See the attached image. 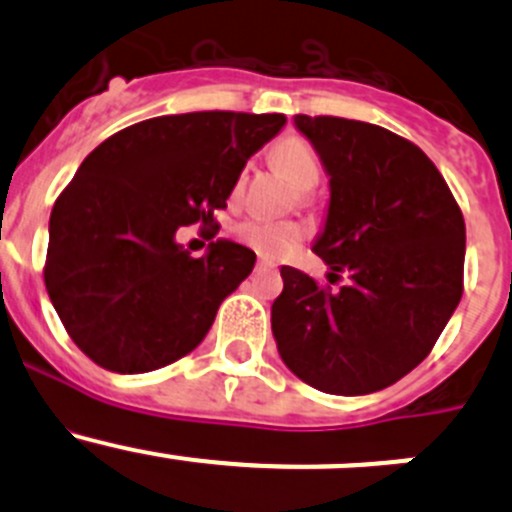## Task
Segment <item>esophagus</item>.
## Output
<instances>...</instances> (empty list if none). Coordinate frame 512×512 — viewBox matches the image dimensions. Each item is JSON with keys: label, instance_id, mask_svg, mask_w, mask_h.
Segmentation results:
<instances>
[{"label": "esophagus", "instance_id": "esophagus-1", "mask_svg": "<svg viewBox=\"0 0 512 512\" xmlns=\"http://www.w3.org/2000/svg\"><path fill=\"white\" fill-rule=\"evenodd\" d=\"M270 267H275L270 260H257V270H270Z\"/></svg>", "mask_w": 512, "mask_h": 512}]
</instances>
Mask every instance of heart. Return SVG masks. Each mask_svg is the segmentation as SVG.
Masks as SVG:
<instances>
[{
    "instance_id": "1",
    "label": "heart",
    "mask_w": 512,
    "mask_h": 512,
    "mask_svg": "<svg viewBox=\"0 0 512 512\" xmlns=\"http://www.w3.org/2000/svg\"><path fill=\"white\" fill-rule=\"evenodd\" d=\"M272 158H275L277 168L292 180L299 188H314L319 183V175H322V168H319V158L314 153V148L309 146L304 138L299 136H287L282 138L280 143L272 151ZM242 183L245 178L235 180V188H232V195H240ZM237 242H242L245 247L255 250L257 255L262 257H285L299 242L307 237V230H304L302 223L297 220H267V218H247L242 223L235 225L232 230Z\"/></svg>"
}]
</instances>
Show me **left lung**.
I'll return each instance as SVG.
<instances>
[{"label": "left lung", "instance_id": "obj_1", "mask_svg": "<svg viewBox=\"0 0 512 512\" xmlns=\"http://www.w3.org/2000/svg\"><path fill=\"white\" fill-rule=\"evenodd\" d=\"M332 185L312 250L329 285L282 267L272 304L282 361L319 391L361 396L396 384L441 337L463 294L466 223L431 158L364 121L297 116ZM348 275V285H331Z\"/></svg>", "mask_w": 512, "mask_h": 512}]
</instances>
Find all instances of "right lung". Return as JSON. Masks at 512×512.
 Returning a JSON list of instances; mask_svg holds the SVG:
<instances>
[{"instance_id": "right-lung-1", "label": "right lung", "mask_w": 512, "mask_h": 512, "mask_svg": "<svg viewBox=\"0 0 512 512\" xmlns=\"http://www.w3.org/2000/svg\"><path fill=\"white\" fill-rule=\"evenodd\" d=\"M282 113L195 111L133 123L94 148L56 198L44 282L61 324L98 366L143 374L190 354L255 267L230 240L190 257L180 225H215L247 158Z\"/></svg>"}]
</instances>
